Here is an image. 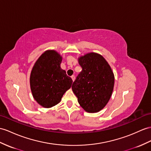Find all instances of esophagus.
Masks as SVG:
<instances>
[{"mask_svg":"<svg viewBox=\"0 0 151 151\" xmlns=\"http://www.w3.org/2000/svg\"><path fill=\"white\" fill-rule=\"evenodd\" d=\"M71 78H72L73 81H74V80H75V76H71Z\"/></svg>","mask_w":151,"mask_h":151,"instance_id":"esophagus-1","label":"esophagus"}]
</instances>
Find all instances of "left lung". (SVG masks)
<instances>
[{"label":"left lung","instance_id":"left-lung-1","mask_svg":"<svg viewBox=\"0 0 151 151\" xmlns=\"http://www.w3.org/2000/svg\"><path fill=\"white\" fill-rule=\"evenodd\" d=\"M82 71L72 89L80 106L88 113L103 109L111 98L115 84L111 68L102 55L90 52L78 58Z\"/></svg>","mask_w":151,"mask_h":151}]
</instances>
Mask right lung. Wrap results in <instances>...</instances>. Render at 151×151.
Instances as JSON below:
<instances>
[{
	"label": "right lung",
	"instance_id": "obj_1",
	"mask_svg": "<svg viewBox=\"0 0 151 151\" xmlns=\"http://www.w3.org/2000/svg\"><path fill=\"white\" fill-rule=\"evenodd\" d=\"M62 56L54 50L45 51L35 62L30 75L32 96L45 108H52L70 88L72 79L61 68Z\"/></svg>",
	"mask_w": 151,
	"mask_h": 151
}]
</instances>
